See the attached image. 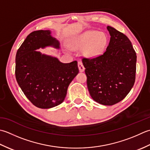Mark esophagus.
I'll return each mask as SVG.
<instances>
[{
    "mask_svg": "<svg viewBox=\"0 0 150 150\" xmlns=\"http://www.w3.org/2000/svg\"><path fill=\"white\" fill-rule=\"evenodd\" d=\"M78 68H79V72H83L85 71V67H84V66L83 65V63H82V62H79L78 63Z\"/></svg>",
    "mask_w": 150,
    "mask_h": 150,
    "instance_id": "obj_1",
    "label": "esophagus"
}]
</instances>
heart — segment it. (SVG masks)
Here are the masks:
<instances>
[{
  "label": "heart",
  "mask_w": 150,
  "mask_h": 150,
  "mask_svg": "<svg viewBox=\"0 0 150 150\" xmlns=\"http://www.w3.org/2000/svg\"><path fill=\"white\" fill-rule=\"evenodd\" d=\"M108 44V36L102 32L88 30L72 37L69 45L73 50L83 48V55L88 58H95L101 56Z\"/></svg>",
  "instance_id": "heart-1"
}]
</instances>
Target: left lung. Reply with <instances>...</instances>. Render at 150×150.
Here are the masks:
<instances>
[{
	"instance_id": "8db88e82",
	"label": "left lung",
	"mask_w": 150,
	"mask_h": 150,
	"mask_svg": "<svg viewBox=\"0 0 150 150\" xmlns=\"http://www.w3.org/2000/svg\"><path fill=\"white\" fill-rule=\"evenodd\" d=\"M110 41L103 54L83 58L88 90L92 98L104 105H112L126 97L135 81L137 55L129 39L108 26Z\"/></svg>"
}]
</instances>
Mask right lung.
Here are the masks:
<instances>
[{
  "label": "right lung",
  "mask_w": 150,
  "mask_h": 150,
  "mask_svg": "<svg viewBox=\"0 0 150 150\" xmlns=\"http://www.w3.org/2000/svg\"><path fill=\"white\" fill-rule=\"evenodd\" d=\"M59 48L50 30H38L27 36L15 57V77L24 95L35 106L49 109L62 103L67 88L78 74V62H60L57 57L36 50Z\"/></svg>",
  "instance_id": "1"
}]
</instances>
